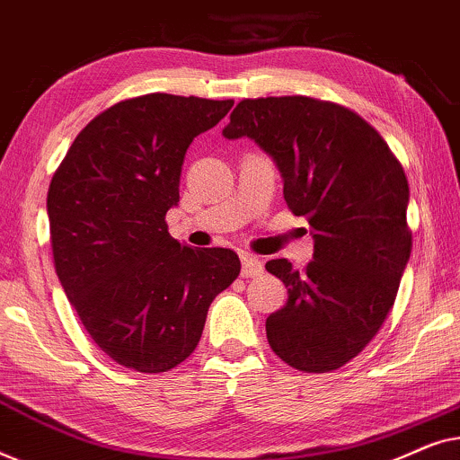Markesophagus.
Wrapping results in <instances>:
<instances>
[{"instance_id":"1","label":"esophagus","mask_w":460,"mask_h":460,"mask_svg":"<svg viewBox=\"0 0 460 460\" xmlns=\"http://www.w3.org/2000/svg\"><path fill=\"white\" fill-rule=\"evenodd\" d=\"M241 261H243V276H244V279H255V276L263 274V266H261V261L257 260V257L244 253L241 257Z\"/></svg>"}]
</instances>
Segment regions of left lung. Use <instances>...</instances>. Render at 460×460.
I'll use <instances>...</instances> for the list:
<instances>
[{
	"instance_id": "1",
	"label": "left lung",
	"mask_w": 460,
	"mask_h": 460,
	"mask_svg": "<svg viewBox=\"0 0 460 460\" xmlns=\"http://www.w3.org/2000/svg\"><path fill=\"white\" fill-rule=\"evenodd\" d=\"M224 136H247L272 156L288 209L314 230L301 272L266 263L288 291L266 320L270 348L304 373L341 368L385 323L411 257L404 169L358 112L310 96L244 98Z\"/></svg>"
}]
</instances>
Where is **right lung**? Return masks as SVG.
I'll list each match as a JSON object with an SVG mask.
<instances>
[{
  "label": "right lung",
  "instance_id": "add662e5",
  "mask_svg": "<svg viewBox=\"0 0 460 460\" xmlns=\"http://www.w3.org/2000/svg\"><path fill=\"white\" fill-rule=\"evenodd\" d=\"M234 100L146 93L79 131L48 190L54 268L93 343L125 368L167 373L192 354L211 301L241 274L230 249L167 232L186 150Z\"/></svg>",
  "mask_w": 460,
  "mask_h": 460
}]
</instances>
